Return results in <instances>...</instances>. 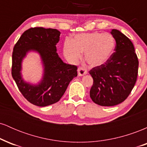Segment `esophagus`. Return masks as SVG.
<instances>
[{
  "instance_id": "esophagus-1",
  "label": "esophagus",
  "mask_w": 147,
  "mask_h": 147,
  "mask_svg": "<svg viewBox=\"0 0 147 147\" xmlns=\"http://www.w3.org/2000/svg\"><path fill=\"white\" fill-rule=\"evenodd\" d=\"M88 73L87 70L84 67H79L78 68V75L79 76H83L86 75Z\"/></svg>"
}]
</instances>
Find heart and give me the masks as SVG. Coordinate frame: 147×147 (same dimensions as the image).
Segmentation results:
<instances>
[{
    "label": "heart",
    "instance_id": "heart-1",
    "mask_svg": "<svg viewBox=\"0 0 147 147\" xmlns=\"http://www.w3.org/2000/svg\"><path fill=\"white\" fill-rule=\"evenodd\" d=\"M115 42L108 33H83L77 34L73 39H66L63 54L71 63H76L84 52L86 62L91 66H99L106 63L113 53Z\"/></svg>",
    "mask_w": 147,
    "mask_h": 147
}]
</instances>
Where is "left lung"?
<instances>
[{
	"label": "left lung",
	"instance_id": "left-lung-1",
	"mask_svg": "<svg viewBox=\"0 0 147 147\" xmlns=\"http://www.w3.org/2000/svg\"><path fill=\"white\" fill-rule=\"evenodd\" d=\"M111 34L116 41L115 52L106 63L89 71L93 79L90 97L95 104L113 106L124 102L136 84L138 59L131 40L117 30Z\"/></svg>",
	"mask_w": 147,
	"mask_h": 147
}]
</instances>
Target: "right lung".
I'll list each match as a JSON object with an SVG mask.
<instances>
[{
    "label": "right lung",
    "mask_w": 147,
    "mask_h": 147,
    "mask_svg": "<svg viewBox=\"0 0 147 147\" xmlns=\"http://www.w3.org/2000/svg\"><path fill=\"white\" fill-rule=\"evenodd\" d=\"M60 34L52 28H30L13 49L11 75L23 97L34 105L47 106L59 102L70 81L77 76V67L63 63L57 54ZM30 51L40 54L45 68L43 78L36 85L25 82L21 75L22 61Z\"/></svg>",
    "instance_id": "1"
}]
</instances>
